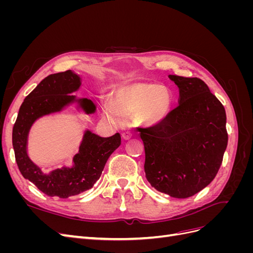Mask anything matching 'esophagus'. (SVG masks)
<instances>
[{
    "label": "esophagus",
    "mask_w": 253,
    "mask_h": 253,
    "mask_svg": "<svg viewBox=\"0 0 253 253\" xmlns=\"http://www.w3.org/2000/svg\"><path fill=\"white\" fill-rule=\"evenodd\" d=\"M132 137V133L131 132H124L122 133V138H124L125 140H127Z\"/></svg>",
    "instance_id": "obj_1"
}]
</instances>
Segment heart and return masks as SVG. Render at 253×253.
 Segmentation results:
<instances>
[{
    "mask_svg": "<svg viewBox=\"0 0 253 253\" xmlns=\"http://www.w3.org/2000/svg\"><path fill=\"white\" fill-rule=\"evenodd\" d=\"M172 98L169 91L154 83H136L119 88L115 94V102L106 99L103 104L105 116L120 124L124 115L140 112L141 119L148 124L163 121L170 113Z\"/></svg>",
    "mask_w": 253,
    "mask_h": 253,
    "instance_id": "1",
    "label": "heart"
}]
</instances>
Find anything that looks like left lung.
I'll use <instances>...</instances> for the list:
<instances>
[{"label":"left lung","mask_w":253,"mask_h":253,"mask_svg":"<svg viewBox=\"0 0 253 253\" xmlns=\"http://www.w3.org/2000/svg\"><path fill=\"white\" fill-rule=\"evenodd\" d=\"M179 104L157 125L141 128L145 177L159 192L187 198L215 177L228 143L226 111L200 78L169 75Z\"/></svg>","instance_id":"1"}]
</instances>
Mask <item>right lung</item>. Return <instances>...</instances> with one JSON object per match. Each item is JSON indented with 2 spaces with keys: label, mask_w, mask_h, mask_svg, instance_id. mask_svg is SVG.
<instances>
[{
  "label": "right lung",
  "mask_w": 253,
  "mask_h": 253,
  "mask_svg": "<svg viewBox=\"0 0 253 253\" xmlns=\"http://www.w3.org/2000/svg\"><path fill=\"white\" fill-rule=\"evenodd\" d=\"M80 86V76L72 71L47 76L24 99L12 128L14 156L21 174L48 196L67 198L93 188L109 157L121 143L119 133L105 138L86 129L79 152L73 158V167L43 173L32 162L27 154V139L29 129L37 119L63 111L75 102L85 114L96 112V105L89 99H77L71 95Z\"/></svg>",
  "instance_id": "right-lung-1"
}]
</instances>
